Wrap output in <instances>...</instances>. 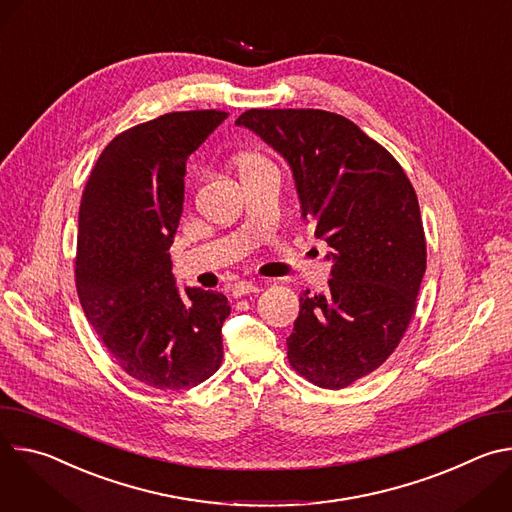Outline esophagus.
Returning <instances> with one entry per match:
<instances>
[{
  "instance_id": "esophagus-1",
  "label": "esophagus",
  "mask_w": 512,
  "mask_h": 512,
  "mask_svg": "<svg viewBox=\"0 0 512 512\" xmlns=\"http://www.w3.org/2000/svg\"><path fill=\"white\" fill-rule=\"evenodd\" d=\"M257 291H259V285H255L253 281H239L233 287V296L241 298V296H247V294H257Z\"/></svg>"
}]
</instances>
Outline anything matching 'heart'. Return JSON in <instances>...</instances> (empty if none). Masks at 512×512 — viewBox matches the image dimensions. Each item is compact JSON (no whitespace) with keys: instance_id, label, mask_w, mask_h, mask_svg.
Masks as SVG:
<instances>
[{"instance_id":"1","label":"heart","mask_w":512,"mask_h":512,"mask_svg":"<svg viewBox=\"0 0 512 512\" xmlns=\"http://www.w3.org/2000/svg\"><path fill=\"white\" fill-rule=\"evenodd\" d=\"M237 166H239L241 174H247V172H253L257 168L267 166V162L261 156H257V154H243V156L237 158Z\"/></svg>"}]
</instances>
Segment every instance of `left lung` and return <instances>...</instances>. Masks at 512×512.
Segmentation results:
<instances>
[{
    "instance_id": "obj_1",
    "label": "left lung",
    "mask_w": 512,
    "mask_h": 512,
    "mask_svg": "<svg viewBox=\"0 0 512 512\" xmlns=\"http://www.w3.org/2000/svg\"><path fill=\"white\" fill-rule=\"evenodd\" d=\"M289 166L304 221L326 241L328 289L300 298L287 358L324 389L373 373L403 338L425 273L415 190L350 119L320 109H249L237 121Z\"/></svg>"
}]
</instances>
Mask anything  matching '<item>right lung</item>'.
<instances>
[{
  "mask_svg": "<svg viewBox=\"0 0 512 512\" xmlns=\"http://www.w3.org/2000/svg\"><path fill=\"white\" fill-rule=\"evenodd\" d=\"M225 111H180L119 133L99 156L79 210L77 291L87 320L139 383L182 391L223 360L231 306L176 285L168 249L184 204L186 162Z\"/></svg>",
  "mask_w": 512,
  "mask_h": 512,
  "instance_id": "right-lung-1",
  "label": "right lung"
}]
</instances>
